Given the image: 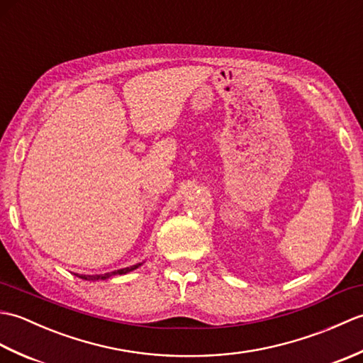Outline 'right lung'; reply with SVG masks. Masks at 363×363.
<instances>
[{
	"instance_id": "obj_1",
	"label": "right lung",
	"mask_w": 363,
	"mask_h": 363,
	"mask_svg": "<svg viewBox=\"0 0 363 363\" xmlns=\"http://www.w3.org/2000/svg\"><path fill=\"white\" fill-rule=\"evenodd\" d=\"M142 264H137L133 267H128V268H121L117 269V272H112V273H106V274H95V276H90V274H78L81 279H86V281H98V279H109L112 276H117V274H126L129 272H133V269L138 268Z\"/></svg>"
}]
</instances>
